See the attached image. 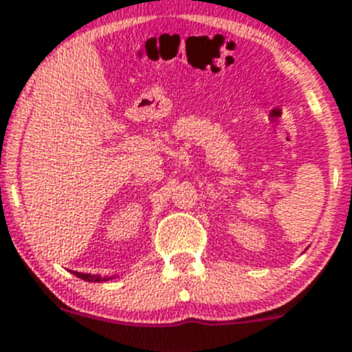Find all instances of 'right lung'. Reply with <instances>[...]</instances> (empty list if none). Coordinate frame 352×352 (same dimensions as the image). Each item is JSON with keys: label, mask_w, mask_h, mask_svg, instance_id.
I'll use <instances>...</instances> for the list:
<instances>
[{"label": "right lung", "mask_w": 352, "mask_h": 352, "mask_svg": "<svg viewBox=\"0 0 352 352\" xmlns=\"http://www.w3.org/2000/svg\"><path fill=\"white\" fill-rule=\"evenodd\" d=\"M74 274H76V276H78V278H81V280H88V281H93V280H95V281H101L100 278L89 276V274H85V273H74Z\"/></svg>", "instance_id": "1"}]
</instances>
